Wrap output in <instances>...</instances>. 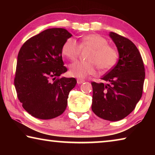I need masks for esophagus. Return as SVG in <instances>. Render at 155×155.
<instances>
[{
	"instance_id": "obj_1",
	"label": "esophagus",
	"mask_w": 155,
	"mask_h": 155,
	"mask_svg": "<svg viewBox=\"0 0 155 155\" xmlns=\"http://www.w3.org/2000/svg\"><path fill=\"white\" fill-rule=\"evenodd\" d=\"M77 81L78 84H81V83H83V82H85V80L82 79V78H77Z\"/></svg>"
}]
</instances>
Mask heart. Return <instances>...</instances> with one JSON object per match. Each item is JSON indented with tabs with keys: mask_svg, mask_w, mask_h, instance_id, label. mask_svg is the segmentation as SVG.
I'll use <instances>...</instances> for the list:
<instances>
[{
	"mask_svg": "<svg viewBox=\"0 0 155 155\" xmlns=\"http://www.w3.org/2000/svg\"><path fill=\"white\" fill-rule=\"evenodd\" d=\"M89 48L91 51L87 56L88 61H77L70 65L72 76L84 78L95 74L96 68L106 71L114 66L117 61V52L114 47L108 45L105 38L97 34L83 36L78 44L74 39L69 38L62 46V54L68 59L75 60L79 55L81 48Z\"/></svg>",
	"mask_w": 155,
	"mask_h": 155,
	"instance_id": "b5f03b06",
	"label": "heart"
}]
</instances>
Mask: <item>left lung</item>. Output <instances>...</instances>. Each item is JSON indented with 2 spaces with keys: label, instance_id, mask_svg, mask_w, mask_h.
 Wrapping results in <instances>:
<instances>
[{
  "label": "left lung",
  "instance_id": "1",
  "mask_svg": "<svg viewBox=\"0 0 155 155\" xmlns=\"http://www.w3.org/2000/svg\"><path fill=\"white\" fill-rule=\"evenodd\" d=\"M119 52L117 64L101 79L107 83L91 82V109L97 116L118 121L132 112L143 92L145 68L140 51L130 40L118 34H109Z\"/></svg>",
  "mask_w": 155,
  "mask_h": 155
}]
</instances>
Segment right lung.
Segmentation results:
<instances>
[{
	"instance_id": "1",
	"label": "right lung",
	"mask_w": 155,
	"mask_h": 155,
	"mask_svg": "<svg viewBox=\"0 0 155 155\" xmlns=\"http://www.w3.org/2000/svg\"><path fill=\"white\" fill-rule=\"evenodd\" d=\"M71 36L65 28H48L28 39L20 50L14 85L23 108L37 118H54L66 109L77 80L59 77L68 70L61 48Z\"/></svg>"
}]
</instances>
